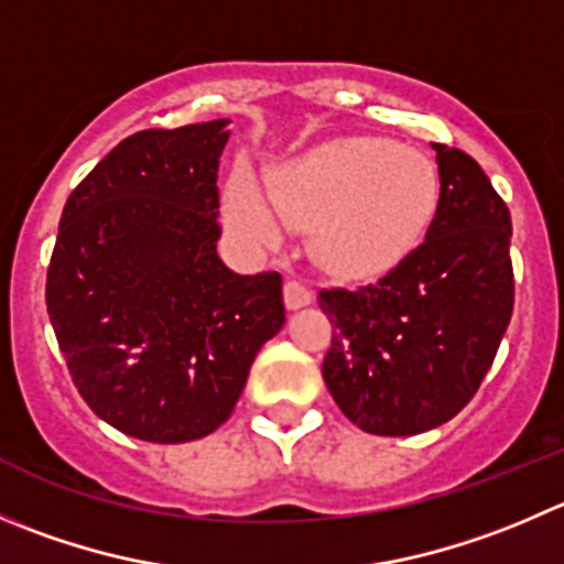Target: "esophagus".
Segmentation results:
<instances>
[{"mask_svg": "<svg viewBox=\"0 0 564 564\" xmlns=\"http://www.w3.org/2000/svg\"><path fill=\"white\" fill-rule=\"evenodd\" d=\"M283 294H286V305L292 311L303 308V305H308L314 300V292L308 289V283L297 281V278H289L286 286H283Z\"/></svg>", "mask_w": 564, "mask_h": 564, "instance_id": "esophagus-1", "label": "esophagus"}]
</instances>
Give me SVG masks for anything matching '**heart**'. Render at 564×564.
<instances>
[{
    "label": "heart",
    "mask_w": 564,
    "mask_h": 564,
    "mask_svg": "<svg viewBox=\"0 0 564 564\" xmlns=\"http://www.w3.org/2000/svg\"><path fill=\"white\" fill-rule=\"evenodd\" d=\"M433 160L386 140H338L300 156L267 189L239 173L228 217L239 237L275 248L294 226H316V253L344 278H377L421 245L438 212Z\"/></svg>",
    "instance_id": "obj_1"
}]
</instances>
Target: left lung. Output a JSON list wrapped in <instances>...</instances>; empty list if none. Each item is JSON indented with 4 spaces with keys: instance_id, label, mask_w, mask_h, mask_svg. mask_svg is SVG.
<instances>
[{
    "instance_id": "obj_1",
    "label": "left lung",
    "mask_w": 564,
    "mask_h": 564,
    "mask_svg": "<svg viewBox=\"0 0 564 564\" xmlns=\"http://www.w3.org/2000/svg\"><path fill=\"white\" fill-rule=\"evenodd\" d=\"M433 149L441 198L424 242L377 283L319 292L333 322L322 377L371 435H419L455 419L488 375L516 303L510 209L466 151Z\"/></svg>"
}]
</instances>
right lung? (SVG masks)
Instances as JSON below:
<instances>
[{
	"label": "right lung",
	"mask_w": 564,
	"mask_h": 564,
	"mask_svg": "<svg viewBox=\"0 0 564 564\" xmlns=\"http://www.w3.org/2000/svg\"><path fill=\"white\" fill-rule=\"evenodd\" d=\"M228 120L126 137L65 200L46 308L74 386L131 438L184 444L231 415L286 322L278 272L217 256Z\"/></svg>",
	"instance_id": "1"
}]
</instances>
